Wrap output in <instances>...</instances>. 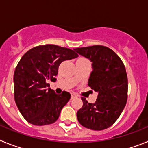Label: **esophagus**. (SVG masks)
Here are the masks:
<instances>
[{"instance_id": "1", "label": "esophagus", "mask_w": 148, "mask_h": 148, "mask_svg": "<svg viewBox=\"0 0 148 148\" xmlns=\"http://www.w3.org/2000/svg\"><path fill=\"white\" fill-rule=\"evenodd\" d=\"M75 97H77V95H75L74 92H72L71 93V99H75Z\"/></svg>"}]
</instances>
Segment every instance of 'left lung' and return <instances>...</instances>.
<instances>
[{
  "instance_id": "8db88e82",
  "label": "left lung",
  "mask_w": 148,
  "mask_h": 148,
  "mask_svg": "<svg viewBox=\"0 0 148 148\" xmlns=\"http://www.w3.org/2000/svg\"><path fill=\"white\" fill-rule=\"evenodd\" d=\"M74 50L92 63L88 86L98 92L93 104L82 98L83 106L77 112L78 122L90 130L107 129L118 119L126 105L128 82L125 65L118 55L104 46Z\"/></svg>"
}]
</instances>
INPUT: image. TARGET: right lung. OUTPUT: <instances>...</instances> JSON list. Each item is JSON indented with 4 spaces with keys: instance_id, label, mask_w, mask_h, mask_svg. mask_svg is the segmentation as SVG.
<instances>
[{
    "instance_id": "1",
    "label": "right lung",
    "mask_w": 148,
    "mask_h": 148,
    "mask_svg": "<svg viewBox=\"0 0 148 148\" xmlns=\"http://www.w3.org/2000/svg\"><path fill=\"white\" fill-rule=\"evenodd\" d=\"M78 56L73 49L53 44L35 47L22 56L14 73V97L29 123L42 126L58 119L71 95L66 91L56 94L48 81L56 82L61 63Z\"/></svg>"
}]
</instances>
